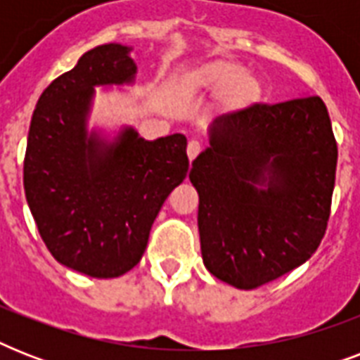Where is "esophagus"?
Segmentation results:
<instances>
[{
	"label": "esophagus",
	"instance_id": "esophagus-1",
	"mask_svg": "<svg viewBox=\"0 0 360 360\" xmlns=\"http://www.w3.org/2000/svg\"><path fill=\"white\" fill-rule=\"evenodd\" d=\"M202 151V146H200V141L191 140L188 141V146H186V155H188V160H194L198 157V153Z\"/></svg>",
	"mask_w": 360,
	"mask_h": 360
}]
</instances>
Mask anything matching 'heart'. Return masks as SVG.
I'll return each instance as SVG.
<instances>
[{"instance_id": "obj_1", "label": "heart", "mask_w": 360, "mask_h": 360, "mask_svg": "<svg viewBox=\"0 0 360 360\" xmlns=\"http://www.w3.org/2000/svg\"><path fill=\"white\" fill-rule=\"evenodd\" d=\"M224 106L231 112L248 108L259 97V84L246 75L245 67L230 61H211L198 67L183 78V89L188 93L227 91Z\"/></svg>"}]
</instances>
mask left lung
Returning <instances> with one entry per match:
<instances>
[{
  "mask_svg": "<svg viewBox=\"0 0 360 360\" xmlns=\"http://www.w3.org/2000/svg\"><path fill=\"white\" fill-rule=\"evenodd\" d=\"M338 149L319 97L220 115L192 162L203 265L254 290L302 265L323 239Z\"/></svg>",
  "mask_w": 360,
  "mask_h": 360,
  "instance_id": "1",
  "label": "left lung"
}]
</instances>
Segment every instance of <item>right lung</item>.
Segmentation results:
<instances>
[{
  "instance_id": "1",
  "label": "right lung",
  "mask_w": 360,
  "mask_h": 360,
  "mask_svg": "<svg viewBox=\"0 0 360 360\" xmlns=\"http://www.w3.org/2000/svg\"><path fill=\"white\" fill-rule=\"evenodd\" d=\"M130 46L101 44L39 97L27 134L24 191L44 245L61 265L115 278L146 252L164 200L188 172L186 138L143 140L123 127L114 140L87 129L95 87L129 86Z\"/></svg>"
}]
</instances>
